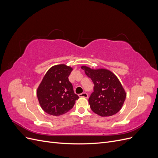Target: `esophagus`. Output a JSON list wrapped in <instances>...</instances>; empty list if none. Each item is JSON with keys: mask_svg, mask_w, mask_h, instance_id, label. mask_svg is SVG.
Listing matches in <instances>:
<instances>
[{"mask_svg": "<svg viewBox=\"0 0 158 158\" xmlns=\"http://www.w3.org/2000/svg\"><path fill=\"white\" fill-rule=\"evenodd\" d=\"M79 97H82V98H87L88 97V95L87 93L85 92H83L82 94H79Z\"/></svg>", "mask_w": 158, "mask_h": 158, "instance_id": "34e87169", "label": "esophagus"}]
</instances>
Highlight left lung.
Listing matches in <instances>:
<instances>
[{"instance_id":"8db88e82","label":"left lung","mask_w":158,"mask_h":158,"mask_svg":"<svg viewBox=\"0 0 158 158\" xmlns=\"http://www.w3.org/2000/svg\"><path fill=\"white\" fill-rule=\"evenodd\" d=\"M81 68L94 84V92L88 100L91 109L101 117L112 116L120 111L127 94L117 76L106 69Z\"/></svg>"}]
</instances>
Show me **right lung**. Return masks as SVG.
<instances>
[{
  "label": "right lung",
  "mask_w": 158,
  "mask_h": 158,
  "mask_svg": "<svg viewBox=\"0 0 158 158\" xmlns=\"http://www.w3.org/2000/svg\"><path fill=\"white\" fill-rule=\"evenodd\" d=\"M73 70L69 66L60 64L52 66L45 74L37 89V96L45 113L59 116L74 107L79 97L74 93L69 80Z\"/></svg>",
  "instance_id": "obj_1"
}]
</instances>
